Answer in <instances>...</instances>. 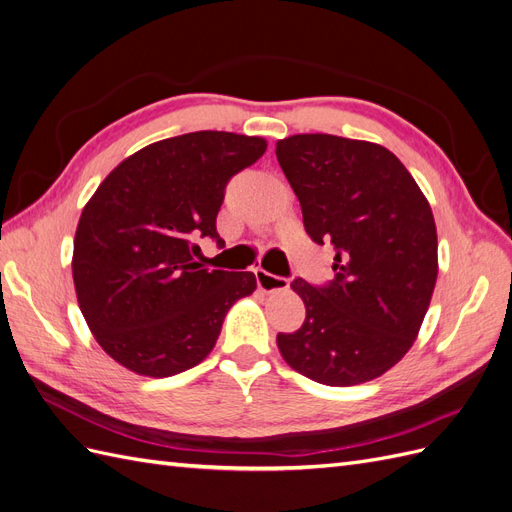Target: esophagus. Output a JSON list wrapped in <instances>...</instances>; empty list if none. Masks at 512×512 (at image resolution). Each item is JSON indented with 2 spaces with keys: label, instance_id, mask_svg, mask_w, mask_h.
<instances>
[{
  "label": "esophagus",
  "instance_id": "34e87169",
  "mask_svg": "<svg viewBox=\"0 0 512 512\" xmlns=\"http://www.w3.org/2000/svg\"><path fill=\"white\" fill-rule=\"evenodd\" d=\"M254 275H256V284L262 292H275V290H288L290 286V280L288 277H282V275H273L265 269H254Z\"/></svg>",
  "mask_w": 512,
  "mask_h": 512
}]
</instances>
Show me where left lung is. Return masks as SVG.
<instances>
[{
  "label": "left lung",
  "instance_id": "8db88e82",
  "mask_svg": "<svg viewBox=\"0 0 512 512\" xmlns=\"http://www.w3.org/2000/svg\"><path fill=\"white\" fill-rule=\"evenodd\" d=\"M314 243H331L335 277L290 288L305 303L294 333H277L286 363L309 380L352 386L404 356L427 314L438 277L433 213L389 149L333 134L277 141Z\"/></svg>",
  "mask_w": 512,
  "mask_h": 512
}]
</instances>
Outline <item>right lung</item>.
Here are the masks:
<instances>
[{"instance_id":"obj_1","label":"right lung","mask_w":512,"mask_h":512,"mask_svg":"<svg viewBox=\"0 0 512 512\" xmlns=\"http://www.w3.org/2000/svg\"><path fill=\"white\" fill-rule=\"evenodd\" d=\"M265 151L258 136L190 132L136 151L100 183L76 228L72 275L91 333L117 363L181 374L254 292V273L209 271L194 256L203 239L224 247L215 220L226 185Z\"/></svg>"}]
</instances>
